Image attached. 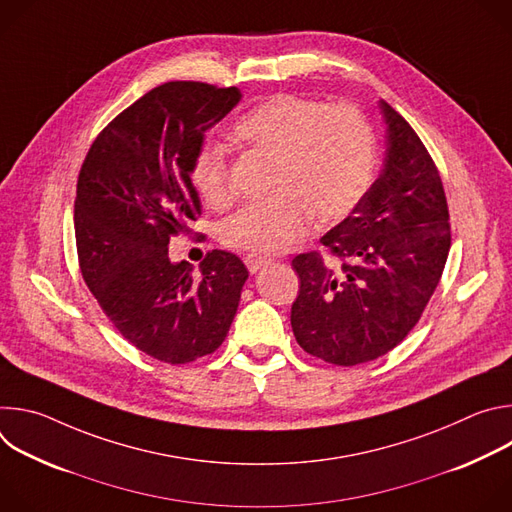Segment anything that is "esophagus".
I'll return each mask as SVG.
<instances>
[{
    "label": "esophagus",
    "mask_w": 512,
    "mask_h": 512,
    "mask_svg": "<svg viewBox=\"0 0 512 512\" xmlns=\"http://www.w3.org/2000/svg\"><path fill=\"white\" fill-rule=\"evenodd\" d=\"M269 263V259H265V257H261V255H247L245 257V265H247V269L251 271V273H257L261 267H265Z\"/></svg>",
    "instance_id": "34e87169"
}]
</instances>
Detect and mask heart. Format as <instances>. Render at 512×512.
I'll use <instances>...</instances> for the list:
<instances>
[{"instance_id":"1","label":"heart","mask_w":512,"mask_h":512,"mask_svg":"<svg viewBox=\"0 0 512 512\" xmlns=\"http://www.w3.org/2000/svg\"><path fill=\"white\" fill-rule=\"evenodd\" d=\"M231 135L269 158L265 190L271 194L221 225L218 235L231 249L253 255L291 249L306 233L310 216L320 223L338 221L371 186L375 133L354 105L281 93L243 113ZM192 182L206 204L229 202V160L221 148L196 156Z\"/></svg>"}]
</instances>
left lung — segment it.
<instances>
[{
  "instance_id": "obj_1",
  "label": "left lung",
  "mask_w": 512,
  "mask_h": 512,
  "mask_svg": "<svg viewBox=\"0 0 512 512\" xmlns=\"http://www.w3.org/2000/svg\"><path fill=\"white\" fill-rule=\"evenodd\" d=\"M381 176L318 251L291 261L300 277L291 330L312 356L354 367L393 350L419 322L452 245L444 184L413 127L385 101Z\"/></svg>"
}]
</instances>
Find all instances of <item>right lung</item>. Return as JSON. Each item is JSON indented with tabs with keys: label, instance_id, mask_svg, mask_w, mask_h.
<instances>
[{
	"label": "right lung",
	"instance_id": "right-lung-1",
	"mask_svg": "<svg viewBox=\"0 0 512 512\" xmlns=\"http://www.w3.org/2000/svg\"><path fill=\"white\" fill-rule=\"evenodd\" d=\"M241 99L237 87L170 81L121 111L81 166L75 237L83 279L103 314L141 352L168 364L212 354L227 338L249 277L210 251L194 277L172 263V237L202 214L192 164L206 131Z\"/></svg>",
	"mask_w": 512,
	"mask_h": 512
}]
</instances>
